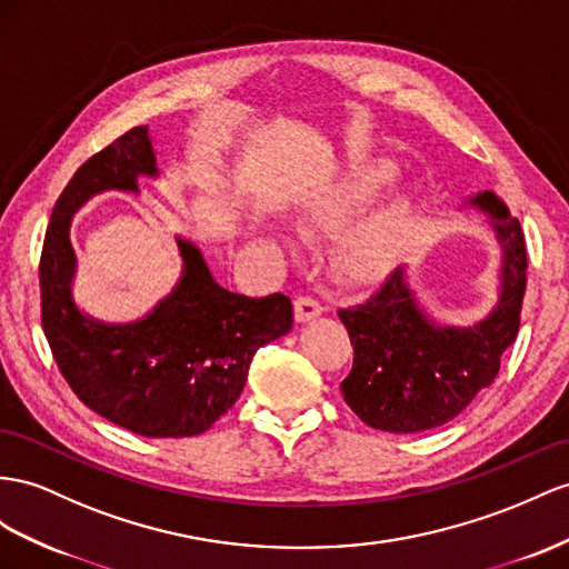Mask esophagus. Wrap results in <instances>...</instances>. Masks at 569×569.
Here are the masks:
<instances>
[{"label": "esophagus", "mask_w": 569, "mask_h": 569, "mask_svg": "<svg viewBox=\"0 0 569 569\" xmlns=\"http://www.w3.org/2000/svg\"><path fill=\"white\" fill-rule=\"evenodd\" d=\"M296 322H310V319L322 315V305L319 300L310 298V296H300L296 298Z\"/></svg>", "instance_id": "34e87169"}]
</instances>
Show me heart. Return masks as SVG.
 Listing matches in <instances>:
<instances>
[{
	"mask_svg": "<svg viewBox=\"0 0 569 569\" xmlns=\"http://www.w3.org/2000/svg\"><path fill=\"white\" fill-rule=\"evenodd\" d=\"M391 178H395V168L389 163H372L348 172L339 187L310 201L300 218L302 230H333L343 226L370 199L380 194V189ZM409 228L411 203L406 199H395L372 211L366 221H360L348 232L341 244V264L346 273L366 279V276L385 271L399 257L406 238H409Z\"/></svg>",
	"mask_w": 569,
	"mask_h": 569,
	"instance_id": "obj_1",
	"label": "heart"
}]
</instances>
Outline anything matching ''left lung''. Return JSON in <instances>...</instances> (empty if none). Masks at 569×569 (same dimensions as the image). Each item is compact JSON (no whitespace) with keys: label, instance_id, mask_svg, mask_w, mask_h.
Wrapping results in <instances>:
<instances>
[{"label":"left lung","instance_id":"8db88e82","mask_svg":"<svg viewBox=\"0 0 569 569\" xmlns=\"http://www.w3.org/2000/svg\"><path fill=\"white\" fill-rule=\"evenodd\" d=\"M488 211L502 244L498 308L471 329L437 327L395 269L372 293L339 308L353 343V368L341 382L362 423L387 432H420L449 423L492 385L500 356L519 331L527 290V242L517 218L492 192L473 199Z\"/></svg>","mask_w":569,"mask_h":569}]
</instances>
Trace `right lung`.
Masks as SVG:
<instances>
[{
    "label": "right lung",
    "instance_id": "right-lung-1",
    "mask_svg": "<svg viewBox=\"0 0 569 569\" xmlns=\"http://www.w3.org/2000/svg\"><path fill=\"white\" fill-rule=\"evenodd\" d=\"M139 174H158L149 127L91 156L57 199L40 254L42 331L67 385L98 416L143 437H192L238 401L254 353L293 327V305L281 293H230L178 238L182 279L149 317L103 325L81 315L71 300V216L103 189L137 192Z\"/></svg>",
    "mask_w": 569,
    "mask_h": 569
}]
</instances>
